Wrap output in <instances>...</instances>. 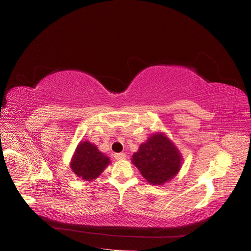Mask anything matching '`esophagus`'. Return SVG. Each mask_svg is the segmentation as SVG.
Listing matches in <instances>:
<instances>
[{
	"label": "esophagus",
	"instance_id": "34e87169",
	"mask_svg": "<svg viewBox=\"0 0 251 251\" xmlns=\"http://www.w3.org/2000/svg\"><path fill=\"white\" fill-rule=\"evenodd\" d=\"M115 158L118 159V160H123V159L126 158V154H125L124 152H122V153H116Z\"/></svg>",
	"mask_w": 251,
	"mask_h": 251
}]
</instances>
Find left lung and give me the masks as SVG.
Wrapping results in <instances>:
<instances>
[{"label":"left lung","mask_w":251,"mask_h":251,"mask_svg":"<svg viewBox=\"0 0 251 251\" xmlns=\"http://www.w3.org/2000/svg\"><path fill=\"white\" fill-rule=\"evenodd\" d=\"M131 161L149 183L163 185L179 172L182 155L164 132H156L140 145Z\"/></svg>","instance_id":"1"}]
</instances>
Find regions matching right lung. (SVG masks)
<instances>
[{"label": "right lung", "mask_w": 251, "mask_h": 251, "mask_svg": "<svg viewBox=\"0 0 251 251\" xmlns=\"http://www.w3.org/2000/svg\"><path fill=\"white\" fill-rule=\"evenodd\" d=\"M110 159L101 152L96 145L88 141L80 142L72 156L70 168L78 177L92 181L102 174Z\"/></svg>", "instance_id": "1"}]
</instances>
